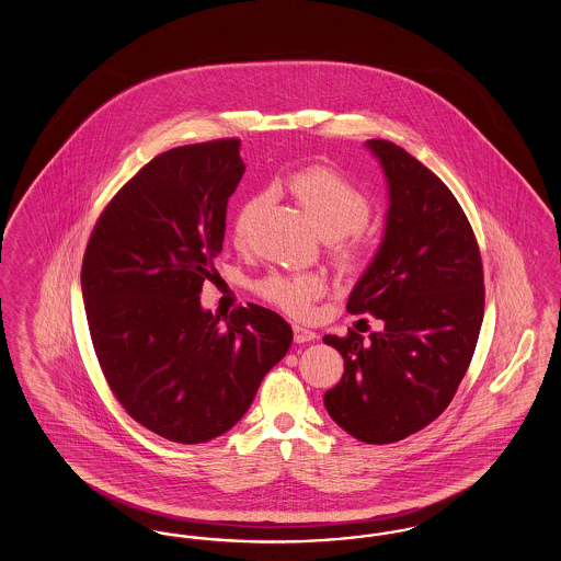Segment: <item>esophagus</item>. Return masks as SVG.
Here are the masks:
<instances>
[{
    "label": "esophagus",
    "mask_w": 561,
    "mask_h": 561,
    "mask_svg": "<svg viewBox=\"0 0 561 561\" xmlns=\"http://www.w3.org/2000/svg\"><path fill=\"white\" fill-rule=\"evenodd\" d=\"M293 332L294 343H298V345H302V343H311V341H316V339H318V334H316L313 330L302 328V325H293Z\"/></svg>",
    "instance_id": "esophagus-1"
}]
</instances>
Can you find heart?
I'll return each instance as SVG.
<instances>
[{"mask_svg": "<svg viewBox=\"0 0 561 561\" xmlns=\"http://www.w3.org/2000/svg\"><path fill=\"white\" fill-rule=\"evenodd\" d=\"M294 197L311 214L325 238L336 241V254L345 265H355L368 254V241L362 229L368 225L370 197L343 174L325 165H311L294 172L286 181ZM263 195L250 197L236 218V241H245L248 216L261 204ZM256 294L294 318L309 313L311 302L323 293V279L313 273H268L254 286Z\"/></svg>", "mask_w": 561, "mask_h": 561, "instance_id": "b5f03b06", "label": "heart"}]
</instances>
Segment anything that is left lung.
Returning <instances> with one entry per match:
<instances>
[{
  "mask_svg": "<svg viewBox=\"0 0 561 561\" xmlns=\"http://www.w3.org/2000/svg\"><path fill=\"white\" fill-rule=\"evenodd\" d=\"M366 147L387 176L389 210L347 311L370 313L380 330L323 336L345 359L323 405L355 439L393 444L450 405L480 336L483 267L453 191L398 145L373 138Z\"/></svg>",
  "mask_w": 561,
  "mask_h": 561,
  "instance_id": "left-lung-1",
  "label": "left lung"
}]
</instances>
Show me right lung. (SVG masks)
<instances>
[{
	"label": "right lung",
	"instance_id": "1",
	"mask_svg": "<svg viewBox=\"0 0 561 561\" xmlns=\"http://www.w3.org/2000/svg\"><path fill=\"white\" fill-rule=\"evenodd\" d=\"M243 170L240 138L160 153L115 193L83 254L85 318L108 389L176 444L233 427L293 343L271 309L238 307L220 328L199 305Z\"/></svg>",
	"mask_w": 561,
	"mask_h": 561
}]
</instances>
